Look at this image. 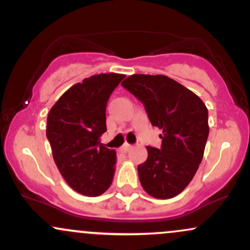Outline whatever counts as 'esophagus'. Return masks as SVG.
Segmentation results:
<instances>
[{
	"instance_id": "1",
	"label": "esophagus",
	"mask_w": 250,
	"mask_h": 250,
	"mask_svg": "<svg viewBox=\"0 0 250 250\" xmlns=\"http://www.w3.org/2000/svg\"><path fill=\"white\" fill-rule=\"evenodd\" d=\"M132 149V146H130V144H124V146H122V149H120V151L123 152H127L128 150Z\"/></svg>"
}]
</instances>
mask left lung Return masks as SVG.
Returning <instances> with one entry per match:
<instances>
[{
    "instance_id": "8db88e82",
    "label": "left lung",
    "mask_w": 250,
    "mask_h": 250,
    "mask_svg": "<svg viewBox=\"0 0 250 250\" xmlns=\"http://www.w3.org/2000/svg\"><path fill=\"white\" fill-rule=\"evenodd\" d=\"M122 85L143 103L152 126L162 130L161 149L146 146V161L138 166L142 187L156 199L175 197L203 160L208 108L199 96L165 75H131Z\"/></svg>"
}]
</instances>
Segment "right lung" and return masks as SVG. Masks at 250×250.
<instances>
[{"instance_id": "obj_1", "label": "right lung", "mask_w": 250, "mask_h": 250, "mask_svg": "<svg viewBox=\"0 0 250 250\" xmlns=\"http://www.w3.org/2000/svg\"><path fill=\"white\" fill-rule=\"evenodd\" d=\"M125 75L99 74L69 88L50 109L46 136L61 175L75 192L103 194L111 186L115 151L100 142L106 104Z\"/></svg>"}]
</instances>
